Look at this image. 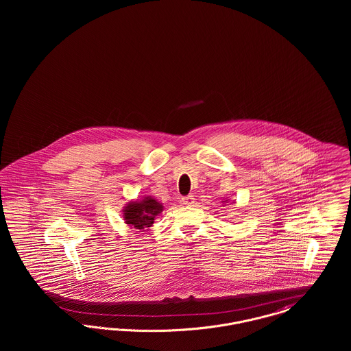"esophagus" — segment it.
Returning <instances> with one entry per match:
<instances>
[{
  "mask_svg": "<svg viewBox=\"0 0 351 351\" xmlns=\"http://www.w3.org/2000/svg\"><path fill=\"white\" fill-rule=\"evenodd\" d=\"M184 204L185 205H192V204H195V196H192V195H189V196H185L182 199Z\"/></svg>",
  "mask_w": 351,
  "mask_h": 351,
  "instance_id": "1",
  "label": "esophagus"
}]
</instances>
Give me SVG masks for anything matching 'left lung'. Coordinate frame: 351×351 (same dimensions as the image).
I'll return each mask as SVG.
<instances>
[{
  "label": "left lung",
  "instance_id": "1",
  "mask_svg": "<svg viewBox=\"0 0 351 351\" xmlns=\"http://www.w3.org/2000/svg\"><path fill=\"white\" fill-rule=\"evenodd\" d=\"M222 202H223V204H226V202H228V200L222 201Z\"/></svg>",
  "mask_w": 351,
  "mask_h": 351
}]
</instances>
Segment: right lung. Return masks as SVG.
Wrapping results in <instances>:
<instances>
[{
	"label": "right lung",
	"mask_w": 351,
	"mask_h": 351,
	"mask_svg": "<svg viewBox=\"0 0 351 351\" xmlns=\"http://www.w3.org/2000/svg\"><path fill=\"white\" fill-rule=\"evenodd\" d=\"M163 210L162 202L155 200L151 196H146L142 200L129 201L123 208V219L130 228L145 230L152 226L155 218Z\"/></svg>",
	"instance_id": "1"
}]
</instances>
